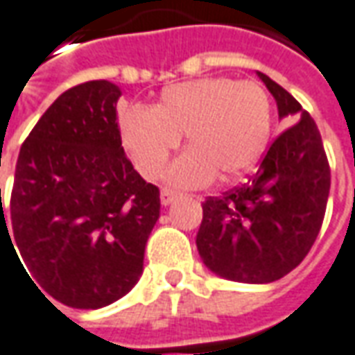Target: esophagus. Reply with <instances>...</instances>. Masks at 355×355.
<instances>
[{
  "label": "esophagus",
  "mask_w": 355,
  "mask_h": 355,
  "mask_svg": "<svg viewBox=\"0 0 355 355\" xmlns=\"http://www.w3.org/2000/svg\"><path fill=\"white\" fill-rule=\"evenodd\" d=\"M175 197H178V193H173L172 189H162V191H160V202H162V207L172 205Z\"/></svg>",
  "instance_id": "esophagus-1"
}]
</instances>
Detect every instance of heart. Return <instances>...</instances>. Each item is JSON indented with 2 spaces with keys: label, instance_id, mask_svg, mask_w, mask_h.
<instances>
[{
  "label": "heart",
  "instance_id": "obj_1",
  "mask_svg": "<svg viewBox=\"0 0 355 355\" xmlns=\"http://www.w3.org/2000/svg\"><path fill=\"white\" fill-rule=\"evenodd\" d=\"M272 133V100L259 83L209 77L164 90L158 104L119 114L121 145L146 180H158L182 135L191 150L175 160L168 180L201 187L220 175L234 182L255 168Z\"/></svg>",
  "mask_w": 355,
  "mask_h": 355
}]
</instances>
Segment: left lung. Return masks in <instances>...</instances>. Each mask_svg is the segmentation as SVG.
<instances>
[{
  "label": "left lung",
  "mask_w": 355,
  "mask_h": 355,
  "mask_svg": "<svg viewBox=\"0 0 355 355\" xmlns=\"http://www.w3.org/2000/svg\"><path fill=\"white\" fill-rule=\"evenodd\" d=\"M257 75L278 116L295 123L276 137L248 182L202 202L197 249L214 275L268 284L294 270L319 236L331 168L313 117L278 83Z\"/></svg>",
  "instance_id": "left-lung-1"
}]
</instances>
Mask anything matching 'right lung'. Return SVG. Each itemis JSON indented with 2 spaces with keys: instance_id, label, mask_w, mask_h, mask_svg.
Wrapping results in <instances>:
<instances>
[{
  "instance_id": "obj_1",
  "label": "right lung",
  "mask_w": 355,
  "mask_h": 355,
  "mask_svg": "<svg viewBox=\"0 0 355 355\" xmlns=\"http://www.w3.org/2000/svg\"><path fill=\"white\" fill-rule=\"evenodd\" d=\"M119 96L110 80L65 90L26 137L15 168V243L44 292L75 309L114 304L137 284L160 216L158 187L123 153Z\"/></svg>"
}]
</instances>
